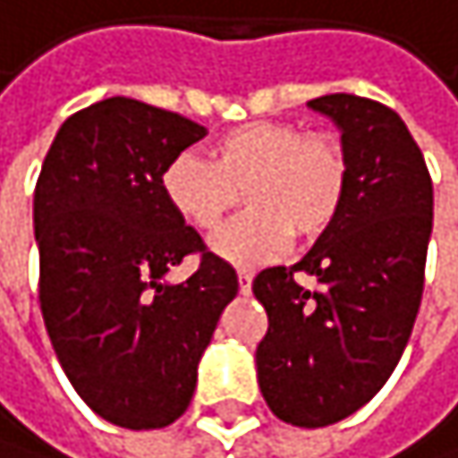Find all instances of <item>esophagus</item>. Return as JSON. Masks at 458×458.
Instances as JSON below:
<instances>
[{
    "label": "esophagus",
    "mask_w": 458,
    "mask_h": 458,
    "mask_svg": "<svg viewBox=\"0 0 458 458\" xmlns=\"http://www.w3.org/2000/svg\"><path fill=\"white\" fill-rule=\"evenodd\" d=\"M250 286H252V272L239 267V292L242 294H250Z\"/></svg>",
    "instance_id": "1"
}]
</instances>
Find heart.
I'll use <instances>...</instances> for the list:
<instances>
[{
    "instance_id": "1",
    "label": "heart",
    "mask_w": 458,
    "mask_h": 458,
    "mask_svg": "<svg viewBox=\"0 0 458 458\" xmlns=\"http://www.w3.org/2000/svg\"><path fill=\"white\" fill-rule=\"evenodd\" d=\"M351 158L331 133H306L294 122H247L225 130L208 158L180 152L161 172L169 211L199 233L222 227L244 191L247 214L214 239L236 264L267 261L297 239H317L339 219Z\"/></svg>"
}]
</instances>
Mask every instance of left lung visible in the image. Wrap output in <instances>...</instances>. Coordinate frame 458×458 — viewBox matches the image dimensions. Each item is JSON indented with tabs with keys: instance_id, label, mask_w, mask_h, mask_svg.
Returning <instances> with one entry per match:
<instances>
[{
	"instance_id": "8db88e82",
	"label": "left lung",
	"mask_w": 458,
	"mask_h": 458,
	"mask_svg": "<svg viewBox=\"0 0 458 458\" xmlns=\"http://www.w3.org/2000/svg\"><path fill=\"white\" fill-rule=\"evenodd\" d=\"M309 105L342 127L347 199L306 259L261 269L252 294L269 319L256 347L267 406L284 423L322 428L376 398L403 356L423 300L434 186L392 107L356 94ZM297 271L320 289L300 287Z\"/></svg>"
}]
</instances>
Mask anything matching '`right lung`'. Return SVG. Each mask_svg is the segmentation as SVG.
<instances>
[{
	"instance_id": "obj_1",
	"label": "right lung",
	"mask_w": 458,
	"mask_h": 458,
	"mask_svg": "<svg viewBox=\"0 0 458 458\" xmlns=\"http://www.w3.org/2000/svg\"><path fill=\"white\" fill-rule=\"evenodd\" d=\"M206 127L139 99L111 97L72 114L35 183L38 303L55 356L102 420L130 431L183 414L233 267L177 219L161 172ZM183 258V284L163 275Z\"/></svg>"
}]
</instances>
